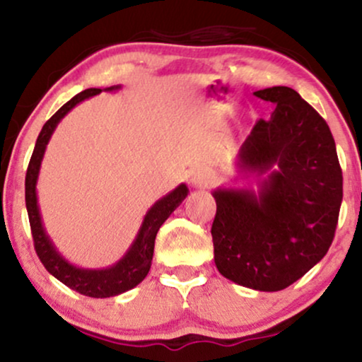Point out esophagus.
<instances>
[{"mask_svg":"<svg viewBox=\"0 0 362 362\" xmlns=\"http://www.w3.org/2000/svg\"><path fill=\"white\" fill-rule=\"evenodd\" d=\"M213 173L206 168H197L192 175H190V184H192V187H197V189H206V187L213 184Z\"/></svg>","mask_w":362,"mask_h":362,"instance_id":"esophagus-1","label":"esophagus"}]
</instances>
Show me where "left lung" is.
<instances>
[{
	"label": "left lung",
	"mask_w": 362,
	"mask_h": 362,
	"mask_svg": "<svg viewBox=\"0 0 362 362\" xmlns=\"http://www.w3.org/2000/svg\"><path fill=\"white\" fill-rule=\"evenodd\" d=\"M255 97L276 105L236 158L252 187H218L211 228L214 264L226 279L255 291L286 289L325 257L342 204V170L327 122L298 91L272 86Z\"/></svg>",
	"instance_id": "8db88e82"
}]
</instances>
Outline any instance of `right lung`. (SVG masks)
Masks as SVG:
<instances>
[{
    "mask_svg": "<svg viewBox=\"0 0 362 362\" xmlns=\"http://www.w3.org/2000/svg\"><path fill=\"white\" fill-rule=\"evenodd\" d=\"M105 91H117L120 85L103 88ZM100 88H88L81 93L74 95L69 102H66L47 122L44 124L39 138H37L34 153H32L30 163H28L27 177H25V204H27L28 219H30L32 236H34L35 252L39 255L44 267L49 274H52L57 281L68 286L69 289L76 291L83 296L90 298H110L126 291L136 288L143 282L151 269L153 252H155V240L161 224L168 219V216L182 204V201L189 195V187L180 184L167 195H163L148 209L141 223L138 235L132 240L131 247L127 248L115 264L103 269H86L73 264L57 250L51 236L45 231L42 216H40L39 199H37V180H39L40 165H42L45 149H47L51 136L56 131L57 124L71 112L78 103L85 102L86 98L95 97L100 93Z\"/></svg>",
    "mask_w": 362,
    "mask_h": 362,
    "instance_id": "1",
    "label": "right lung"
}]
</instances>
